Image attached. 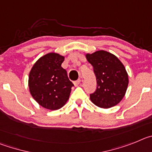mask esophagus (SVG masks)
<instances>
[{
	"mask_svg": "<svg viewBox=\"0 0 152 152\" xmlns=\"http://www.w3.org/2000/svg\"><path fill=\"white\" fill-rule=\"evenodd\" d=\"M80 83H81V80H80V79H79V80H77V81L74 82V83H73V84H74V86L77 87V86H79V85L80 84Z\"/></svg>",
	"mask_w": 152,
	"mask_h": 152,
	"instance_id": "1",
	"label": "esophagus"
}]
</instances>
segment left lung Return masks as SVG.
Listing matches in <instances>:
<instances>
[{
  "label": "left lung",
  "instance_id": "8db88e82",
  "mask_svg": "<svg viewBox=\"0 0 152 152\" xmlns=\"http://www.w3.org/2000/svg\"><path fill=\"white\" fill-rule=\"evenodd\" d=\"M96 76L97 88L90 95L94 104L107 109L118 104L126 92L129 76L123 63L114 54L104 50L86 54Z\"/></svg>",
  "mask_w": 152,
  "mask_h": 152
}]
</instances>
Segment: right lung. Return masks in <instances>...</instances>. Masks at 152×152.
I'll list each match as a JSON object with an SVG mask.
<instances>
[{
	"mask_svg": "<svg viewBox=\"0 0 152 152\" xmlns=\"http://www.w3.org/2000/svg\"><path fill=\"white\" fill-rule=\"evenodd\" d=\"M65 56L50 52L34 64L28 75V88L39 105L50 110L61 108L69 100L73 84L61 66Z\"/></svg>",
	"mask_w": 152,
	"mask_h": 152,
	"instance_id": "obj_1",
	"label": "right lung"
}]
</instances>
